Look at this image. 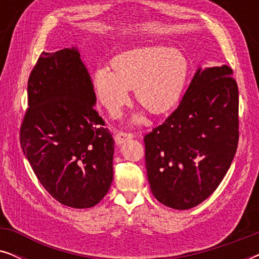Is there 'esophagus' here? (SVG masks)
I'll return each instance as SVG.
<instances>
[{"mask_svg":"<svg viewBox=\"0 0 259 259\" xmlns=\"http://www.w3.org/2000/svg\"><path fill=\"white\" fill-rule=\"evenodd\" d=\"M134 137L133 133H127V132H121V131H118L115 134V143L120 145L122 143H125L127 139H132Z\"/></svg>","mask_w":259,"mask_h":259,"instance_id":"1","label":"esophagus"}]
</instances>
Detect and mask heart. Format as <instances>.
<instances>
[{
    "label": "heart",
    "instance_id": "1",
    "mask_svg": "<svg viewBox=\"0 0 259 259\" xmlns=\"http://www.w3.org/2000/svg\"><path fill=\"white\" fill-rule=\"evenodd\" d=\"M111 67L95 70L93 84L99 100L112 114L128 101V90H134L136 101L148 112H167L182 97L189 75L185 55L161 46L123 52L112 60Z\"/></svg>",
    "mask_w": 259,
    "mask_h": 259
}]
</instances>
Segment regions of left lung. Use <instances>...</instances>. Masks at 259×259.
Instances as JSON below:
<instances>
[{"label": "left lung", "instance_id": "obj_1", "mask_svg": "<svg viewBox=\"0 0 259 259\" xmlns=\"http://www.w3.org/2000/svg\"><path fill=\"white\" fill-rule=\"evenodd\" d=\"M238 105L229 66L198 68L178 108L144 138L147 178L158 201L187 210L214 192L238 146Z\"/></svg>", "mask_w": 259, "mask_h": 259}]
</instances>
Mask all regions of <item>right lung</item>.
<instances>
[{
	"instance_id": "obj_1",
	"label": "right lung",
	"mask_w": 259,
	"mask_h": 259,
	"mask_svg": "<svg viewBox=\"0 0 259 259\" xmlns=\"http://www.w3.org/2000/svg\"><path fill=\"white\" fill-rule=\"evenodd\" d=\"M95 101L75 47L42 53L28 79L20 143L46 191L74 208L97 205L113 180L114 139Z\"/></svg>"
}]
</instances>
